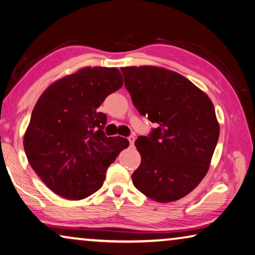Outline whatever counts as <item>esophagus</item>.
Returning a JSON list of instances; mask_svg holds the SVG:
<instances>
[{"label": "esophagus", "mask_w": 255, "mask_h": 255, "mask_svg": "<svg viewBox=\"0 0 255 255\" xmlns=\"http://www.w3.org/2000/svg\"><path fill=\"white\" fill-rule=\"evenodd\" d=\"M128 142H130V145L133 146V144H134V141H135L134 135H130L128 137Z\"/></svg>", "instance_id": "1"}]
</instances>
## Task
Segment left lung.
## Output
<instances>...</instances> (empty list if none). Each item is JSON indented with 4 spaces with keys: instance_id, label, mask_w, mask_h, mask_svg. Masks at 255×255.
I'll return each mask as SVG.
<instances>
[{
    "instance_id": "left-lung-1",
    "label": "left lung",
    "mask_w": 255,
    "mask_h": 255,
    "mask_svg": "<svg viewBox=\"0 0 255 255\" xmlns=\"http://www.w3.org/2000/svg\"><path fill=\"white\" fill-rule=\"evenodd\" d=\"M121 71L133 105L157 127L135 141L141 164L133 185L159 203L185 197L207 173L220 136L212 101L175 71L153 66Z\"/></svg>"
}]
</instances>
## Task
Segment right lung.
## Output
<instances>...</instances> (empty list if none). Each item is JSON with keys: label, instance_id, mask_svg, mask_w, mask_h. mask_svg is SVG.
Returning <instances> with one entry per match:
<instances>
[{"label": "right lung", "instance_id": "obj_1", "mask_svg": "<svg viewBox=\"0 0 255 255\" xmlns=\"http://www.w3.org/2000/svg\"><path fill=\"white\" fill-rule=\"evenodd\" d=\"M118 68L87 67L51 84L35 104L23 146L35 173L53 193L79 200L103 186L124 137H107L105 98L122 87Z\"/></svg>", "mask_w": 255, "mask_h": 255}]
</instances>
